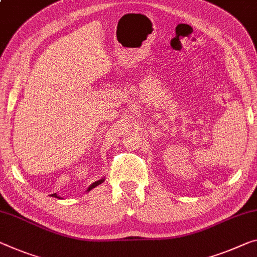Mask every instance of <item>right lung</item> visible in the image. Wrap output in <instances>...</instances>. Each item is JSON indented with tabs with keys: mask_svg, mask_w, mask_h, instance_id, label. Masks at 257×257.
<instances>
[{
	"mask_svg": "<svg viewBox=\"0 0 257 257\" xmlns=\"http://www.w3.org/2000/svg\"><path fill=\"white\" fill-rule=\"evenodd\" d=\"M104 179H101V180H98V181H96V183H94V184H92V185H90V186H89V188L87 189V191H90V189H92V188H94V187H96L97 186V185H100L101 183H102V181H103ZM51 196H55V197H58L57 195H56V193H55V194H51Z\"/></svg>",
	"mask_w": 257,
	"mask_h": 257,
	"instance_id": "right-lung-1",
	"label": "right lung"
}]
</instances>
